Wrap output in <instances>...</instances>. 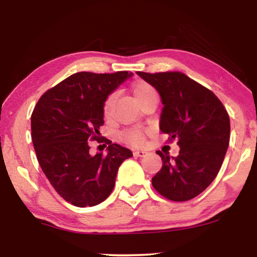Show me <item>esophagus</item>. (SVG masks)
<instances>
[{"mask_svg": "<svg viewBox=\"0 0 257 257\" xmlns=\"http://www.w3.org/2000/svg\"><path fill=\"white\" fill-rule=\"evenodd\" d=\"M146 154H147L146 151H133V156H135V157L143 158V157H145Z\"/></svg>", "mask_w": 257, "mask_h": 257, "instance_id": "esophagus-1", "label": "esophagus"}]
</instances>
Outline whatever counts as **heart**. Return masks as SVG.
Listing matches in <instances>:
<instances>
[{
    "label": "heart",
    "instance_id": "obj_1",
    "mask_svg": "<svg viewBox=\"0 0 257 257\" xmlns=\"http://www.w3.org/2000/svg\"><path fill=\"white\" fill-rule=\"evenodd\" d=\"M153 91L154 90L149 85V84L144 82L136 83V85L133 86V94H135L137 100L142 99L143 97H145L146 94L153 92ZM111 104H112V96L108 97L104 103L103 111L105 115L110 113ZM122 139H124L125 142L131 144V145L139 146L144 143V133L142 131H139V130H130V131H126L124 135H122Z\"/></svg>",
    "mask_w": 257,
    "mask_h": 257
}]
</instances>
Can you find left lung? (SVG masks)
<instances>
[{
    "label": "left lung",
    "instance_id": "1",
    "mask_svg": "<svg viewBox=\"0 0 257 257\" xmlns=\"http://www.w3.org/2000/svg\"><path fill=\"white\" fill-rule=\"evenodd\" d=\"M137 75L158 91L164 107L159 127L178 139L177 157L157 154L163 167L153 187L172 201H187L212 184L229 145L230 122L226 108L212 91L181 72Z\"/></svg>",
    "mask_w": 257,
    "mask_h": 257
}]
</instances>
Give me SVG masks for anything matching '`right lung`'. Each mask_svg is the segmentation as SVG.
Masks as SVG:
<instances>
[{
    "instance_id": "1",
    "label": "right lung",
    "mask_w": 257,
    "mask_h": 257,
    "mask_svg": "<svg viewBox=\"0 0 257 257\" xmlns=\"http://www.w3.org/2000/svg\"><path fill=\"white\" fill-rule=\"evenodd\" d=\"M132 72H77L48 90L31 114V138L40 166L55 191L77 207L103 202L115 184L118 168L132 152L111 144L106 156L90 154L104 124V103Z\"/></svg>"
}]
</instances>
